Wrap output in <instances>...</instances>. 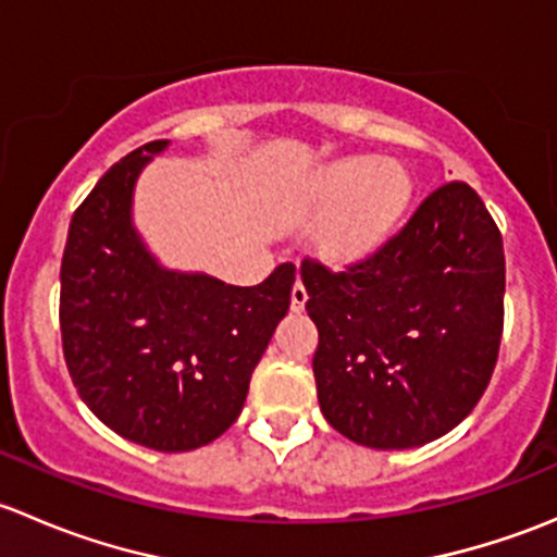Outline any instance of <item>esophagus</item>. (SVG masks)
Returning <instances> with one entry per match:
<instances>
[{
	"instance_id": "34e87169",
	"label": "esophagus",
	"mask_w": 557,
	"mask_h": 557,
	"mask_svg": "<svg viewBox=\"0 0 557 557\" xmlns=\"http://www.w3.org/2000/svg\"><path fill=\"white\" fill-rule=\"evenodd\" d=\"M307 299H310V296H307V288H305V285H301V280H299V283H296L294 288H290V310L301 312V310H305Z\"/></svg>"
}]
</instances>
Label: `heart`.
<instances>
[{"instance_id": "heart-1", "label": "heart", "mask_w": 557, "mask_h": 557, "mask_svg": "<svg viewBox=\"0 0 557 557\" xmlns=\"http://www.w3.org/2000/svg\"><path fill=\"white\" fill-rule=\"evenodd\" d=\"M412 180L404 166L372 156H345L312 177L307 205L329 212L318 232L320 250L336 261H356L385 243L409 205Z\"/></svg>"}]
</instances>
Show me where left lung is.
Masks as SVG:
<instances>
[{
  "instance_id": "left-lung-1",
  "label": "left lung",
  "mask_w": 557,
  "mask_h": 557,
  "mask_svg": "<svg viewBox=\"0 0 557 557\" xmlns=\"http://www.w3.org/2000/svg\"><path fill=\"white\" fill-rule=\"evenodd\" d=\"M323 418L350 442L409 450L453 431L491 383L504 329V245L474 188L447 183L372 258H305Z\"/></svg>"
}]
</instances>
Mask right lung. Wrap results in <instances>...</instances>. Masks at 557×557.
<instances>
[{"label": "right lung", "instance_id": "obj_1", "mask_svg": "<svg viewBox=\"0 0 557 557\" xmlns=\"http://www.w3.org/2000/svg\"><path fill=\"white\" fill-rule=\"evenodd\" d=\"M170 139L104 172L75 210L61 261V339L94 414L134 445L185 453L239 418L252 369L290 307L294 263L239 288L159 261L134 226V188Z\"/></svg>", "mask_w": 557, "mask_h": 557}]
</instances>
